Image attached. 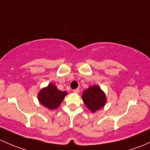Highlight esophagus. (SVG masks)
<instances>
[{
  "label": "esophagus",
  "instance_id": "obj_1",
  "mask_svg": "<svg viewBox=\"0 0 150 150\" xmlns=\"http://www.w3.org/2000/svg\"><path fill=\"white\" fill-rule=\"evenodd\" d=\"M73 92H74L75 94H78V93H79V88H77V89H74Z\"/></svg>",
  "mask_w": 150,
  "mask_h": 150
}]
</instances>
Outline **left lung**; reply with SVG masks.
Returning a JSON list of instances; mask_svg holds the SVG:
<instances>
[{"label":"left lung","instance_id":"1","mask_svg":"<svg viewBox=\"0 0 150 150\" xmlns=\"http://www.w3.org/2000/svg\"><path fill=\"white\" fill-rule=\"evenodd\" d=\"M81 98L86 108L92 112L101 109L106 103L105 94L98 85L92 86L84 90Z\"/></svg>","mask_w":150,"mask_h":150}]
</instances>
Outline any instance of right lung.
Segmentation results:
<instances>
[{"instance_id":"add662e5","label":"right lung","mask_w":150,"mask_h":150,"mask_svg":"<svg viewBox=\"0 0 150 150\" xmlns=\"http://www.w3.org/2000/svg\"><path fill=\"white\" fill-rule=\"evenodd\" d=\"M67 95L66 92L58 90L53 84H49L48 86L42 88L38 93V100L45 107L50 110L58 108Z\"/></svg>"}]
</instances>
